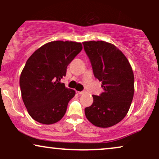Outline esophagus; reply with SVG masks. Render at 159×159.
<instances>
[{"label": "esophagus", "mask_w": 159, "mask_h": 159, "mask_svg": "<svg viewBox=\"0 0 159 159\" xmlns=\"http://www.w3.org/2000/svg\"><path fill=\"white\" fill-rule=\"evenodd\" d=\"M85 91H78V93L79 94V95H82V94H84L85 93Z\"/></svg>", "instance_id": "obj_1"}]
</instances>
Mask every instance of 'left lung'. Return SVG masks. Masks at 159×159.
<instances>
[{"label":"left lung","instance_id":"left-lung-1","mask_svg":"<svg viewBox=\"0 0 159 159\" xmlns=\"http://www.w3.org/2000/svg\"><path fill=\"white\" fill-rule=\"evenodd\" d=\"M84 48L95 77L102 81L103 93L93 95V102L86 107L87 119L93 125L108 128L127 114L134 96V73L121 51L105 41L84 42Z\"/></svg>","mask_w":159,"mask_h":159}]
</instances>
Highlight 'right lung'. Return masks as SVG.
<instances>
[{"mask_svg": "<svg viewBox=\"0 0 159 159\" xmlns=\"http://www.w3.org/2000/svg\"><path fill=\"white\" fill-rule=\"evenodd\" d=\"M81 50V43L58 40L43 45L28 58L19 84L24 104L34 120L50 125L64 116L75 91L61 80Z\"/></svg>", "mask_w": 159, "mask_h": 159, "instance_id": "right-lung-1", "label": "right lung"}]
</instances>
